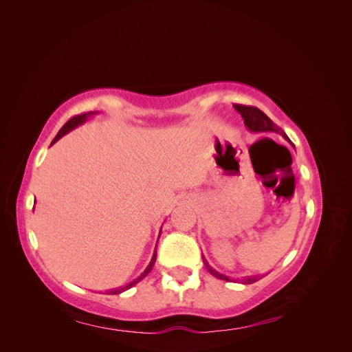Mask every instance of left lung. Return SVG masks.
Segmentation results:
<instances>
[{"mask_svg": "<svg viewBox=\"0 0 352 352\" xmlns=\"http://www.w3.org/2000/svg\"><path fill=\"white\" fill-rule=\"evenodd\" d=\"M233 107H235L236 111L241 113L245 126H247L251 132H278V133H280L285 138V140H287V136L285 135V132L280 129V127L276 126L269 119V117L265 116L261 110H258L257 107H251V105H241V104H235V105H233ZM202 261H204L207 270L212 276H214V278H219V279L226 280V282L230 280L228 276L221 274V273H219V272H216L214 269H212L211 265L206 261L204 257H202ZM257 280H258V278H245L241 282L243 285H250V283H254V282H257Z\"/></svg>", "mask_w": 352, "mask_h": 352, "instance_id": "8db88e82", "label": "left lung"}]
</instances>
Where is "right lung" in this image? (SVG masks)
Masks as SVG:
<instances>
[{
  "mask_svg": "<svg viewBox=\"0 0 352 352\" xmlns=\"http://www.w3.org/2000/svg\"><path fill=\"white\" fill-rule=\"evenodd\" d=\"M97 111H89V113H83V114H80V116H74V117H72V119L61 127V129L58 131V133H57V136L54 138V140H52V142H51V145L52 144H56L61 136H65L66 133H69L72 129H74V127H78L79 124H82L85 120L88 119L89 116H92V114H95ZM160 238V236H158ZM155 260H157V245H155V250H154V254H153V258H151V261H150V264H148V267L144 270V273L141 274V276H138V278L135 279V280H132L131 283H127V285H124V286H122V287H117V289H111V291H109V294L110 295H117V294H122V292H124V291H127V289H131V287L133 286V285H136L138 282H141L145 276L151 272V269L154 267V263H155Z\"/></svg>",
  "mask_w": 352,
  "mask_h": 352,
  "instance_id": "right-lung-1",
  "label": "right lung"
}]
</instances>
